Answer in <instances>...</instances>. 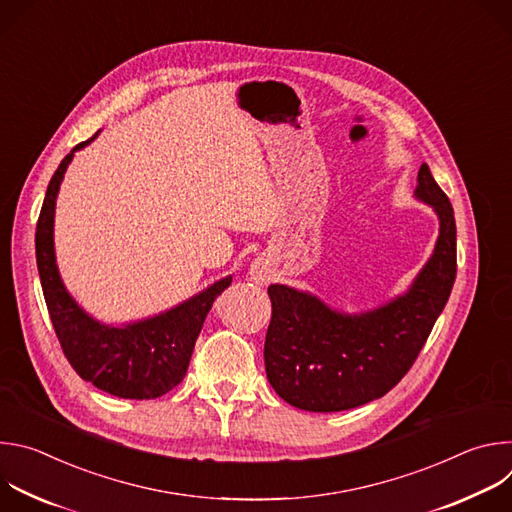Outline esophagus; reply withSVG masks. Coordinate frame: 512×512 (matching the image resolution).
<instances>
[{
  "instance_id": "esophagus-1",
  "label": "esophagus",
  "mask_w": 512,
  "mask_h": 512,
  "mask_svg": "<svg viewBox=\"0 0 512 512\" xmlns=\"http://www.w3.org/2000/svg\"><path fill=\"white\" fill-rule=\"evenodd\" d=\"M253 277H255V279H263V275H261V271H253Z\"/></svg>"
}]
</instances>
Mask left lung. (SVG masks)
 Wrapping results in <instances>:
<instances>
[{
    "label": "left lung",
    "mask_w": 512,
    "mask_h": 512,
    "mask_svg": "<svg viewBox=\"0 0 512 512\" xmlns=\"http://www.w3.org/2000/svg\"><path fill=\"white\" fill-rule=\"evenodd\" d=\"M415 196L440 216V237L407 294L350 316L306 291L269 285L265 373L289 405L316 413L354 409L389 393L413 367L456 279L454 208L427 164Z\"/></svg>",
    "instance_id": "1"
}]
</instances>
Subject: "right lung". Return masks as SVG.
<instances>
[{
    "instance_id": "right-lung-1",
    "label": "right lung",
    "mask_w": 512,
    "mask_h": 512,
    "mask_svg": "<svg viewBox=\"0 0 512 512\" xmlns=\"http://www.w3.org/2000/svg\"><path fill=\"white\" fill-rule=\"evenodd\" d=\"M97 133L75 145L54 172L36 225V263L48 314L64 356L77 375L97 389L121 399H156L186 377L188 362L216 296L233 277L212 283L198 296L166 314L127 326H107L85 314L68 296L54 257V206L64 172L77 150Z\"/></svg>"
}]
</instances>
